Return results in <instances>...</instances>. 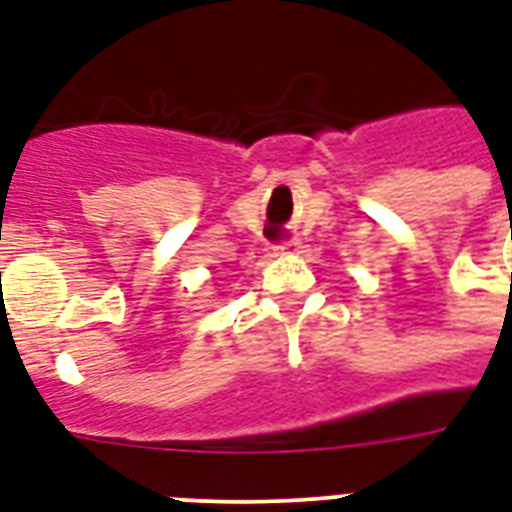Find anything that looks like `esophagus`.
I'll return each instance as SVG.
<instances>
[{"mask_svg": "<svg viewBox=\"0 0 512 512\" xmlns=\"http://www.w3.org/2000/svg\"><path fill=\"white\" fill-rule=\"evenodd\" d=\"M273 249H276L278 255H286V252H297L299 239H284V242H278Z\"/></svg>", "mask_w": 512, "mask_h": 512, "instance_id": "esophagus-1", "label": "esophagus"}]
</instances>
